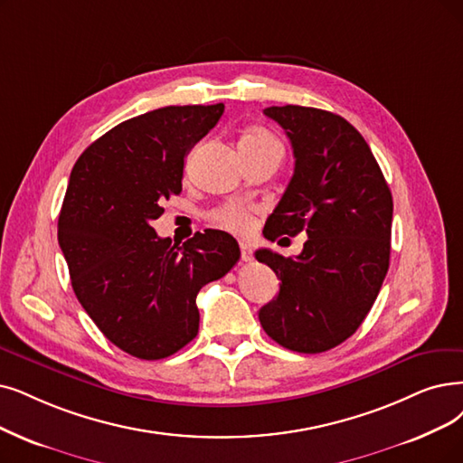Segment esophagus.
I'll list each match as a JSON object with an SVG mask.
<instances>
[{"instance_id": "1", "label": "esophagus", "mask_w": 463, "mask_h": 463, "mask_svg": "<svg viewBox=\"0 0 463 463\" xmlns=\"http://www.w3.org/2000/svg\"><path fill=\"white\" fill-rule=\"evenodd\" d=\"M239 247H241V260H243V262H252L254 256H252L250 245L243 241V243H239Z\"/></svg>"}]
</instances>
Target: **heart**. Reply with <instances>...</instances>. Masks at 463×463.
<instances>
[{
	"label": "heart",
	"instance_id": "obj_1",
	"mask_svg": "<svg viewBox=\"0 0 463 463\" xmlns=\"http://www.w3.org/2000/svg\"><path fill=\"white\" fill-rule=\"evenodd\" d=\"M243 140L245 142H271V144H279L269 133L260 131V128H256V131L249 133ZM213 220L216 222L220 228H226V230L233 232V233H249L252 230V226H254V216H252L250 209H247L243 205H235V203H232V205L220 207L213 214Z\"/></svg>",
	"mask_w": 463,
	"mask_h": 463
}]
</instances>
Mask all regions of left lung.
<instances>
[{
    "label": "left lung",
    "mask_w": 463,
    "mask_h": 463,
    "mask_svg": "<svg viewBox=\"0 0 463 463\" xmlns=\"http://www.w3.org/2000/svg\"><path fill=\"white\" fill-rule=\"evenodd\" d=\"M292 144L294 175L264 237L298 235L304 250L285 258L256 250L281 279L260 319L266 335L298 354L347 340L371 311L390 268L393 199L378 161L344 118L306 106H271Z\"/></svg>",
    "instance_id": "1"
}]
</instances>
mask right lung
<instances>
[{"mask_svg": "<svg viewBox=\"0 0 463 463\" xmlns=\"http://www.w3.org/2000/svg\"><path fill=\"white\" fill-rule=\"evenodd\" d=\"M224 104L167 106L116 125L80 156L59 214L73 292L102 335L137 359H165L199 330L197 292L239 260L235 239L195 233L182 247L152 222L182 192L184 159Z\"/></svg>", "mask_w": 463, "mask_h": 463, "instance_id": "right-lung-1", "label": "right lung"}]
</instances>
